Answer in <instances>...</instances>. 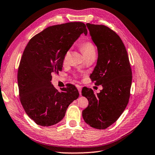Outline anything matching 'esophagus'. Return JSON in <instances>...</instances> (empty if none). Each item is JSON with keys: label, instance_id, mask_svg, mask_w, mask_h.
Segmentation results:
<instances>
[{"label": "esophagus", "instance_id": "34e87169", "mask_svg": "<svg viewBox=\"0 0 155 155\" xmlns=\"http://www.w3.org/2000/svg\"><path fill=\"white\" fill-rule=\"evenodd\" d=\"M77 88H78V91H79V93H80V95H81V89H82L81 86L78 85V86H77Z\"/></svg>", "mask_w": 155, "mask_h": 155}]
</instances>
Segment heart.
Returning <instances> with one entry per match:
<instances>
[{
    "label": "heart",
    "instance_id": "heart-1",
    "mask_svg": "<svg viewBox=\"0 0 155 155\" xmlns=\"http://www.w3.org/2000/svg\"><path fill=\"white\" fill-rule=\"evenodd\" d=\"M80 48L81 52L84 53L86 58L89 57L91 56H95L96 55V48L95 45H94L91 41H85L81 43L80 45ZM70 50H68L66 51L64 55L63 62H66L70 58Z\"/></svg>",
    "mask_w": 155,
    "mask_h": 155
}]
</instances>
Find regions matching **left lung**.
Wrapping results in <instances>:
<instances>
[{
  "instance_id": "1",
  "label": "left lung",
  "mask_w": 155,
  "mask_h": 155,
  "mask_svg": "<svg viewBox=\"0 0 155 155\" xmlns=\"http://www.w3.org/2000/svg\"><path fill=\"white\" fill-rule=\"evenodd\" d=\"M87 26L99 54L90 78L103 89L97 95L91 89H82V95L89 101L82 116L90 126L103 130L114 124L126 108L132 71L125 45L118 34L104 25L87 23Z\"/></svg>"
}]
</instances>
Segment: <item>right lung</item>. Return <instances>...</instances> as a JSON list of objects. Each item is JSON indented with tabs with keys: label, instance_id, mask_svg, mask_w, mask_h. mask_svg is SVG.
I'll return each instance as SVG.
<instances>
[{
	"label": "right lung",
	"instance_id": "obj_1",
	"mask_svg": "<svg viewBox=\"0 0 155 155\" xmlns=\"http://www.w3.org/2000/svg\"><path fill=\"white\" fill-rule=\"evenodd\" d=\"M87 34L83 22L49 26L30 39L18 70L19 96L26 114L37 125L50 126L63 119L79 92L68 84L60 91L51 84L52 74L62 70L66 51L81 33Z\"/></svg>",
	"mask_w": 155,
	"mask_h": 155
}]
</instances>
